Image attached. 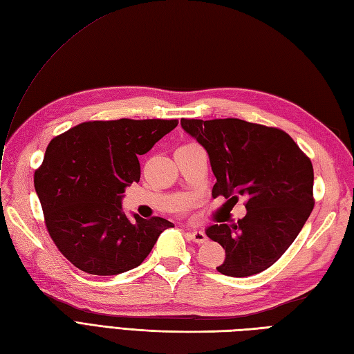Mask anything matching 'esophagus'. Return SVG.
Here are the masks:
<instances>
[{"label": "esophagus", "mask_w": 354, "mask_h": 354, "mask_svg": "<svg viewBox=\"0 0 354 354\" xmlns=\"http://www.w3.org/2000/svg\"><path fill=\"white\" fill-rule=\"evenodd\" d=\"M189 236H191V239L194 240L195 243H204L207 240L205 232L201 231V230H191V231H189Z\"/></svg>", "instance_id": "1"}]
</instances>
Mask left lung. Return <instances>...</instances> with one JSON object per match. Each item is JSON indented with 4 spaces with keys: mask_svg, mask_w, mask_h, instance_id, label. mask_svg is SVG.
I'll use <instances>...</instances> for the list:
<instances>
[{
    "mask_svg": "<svg viewBox=\"0 0 354 354\" xmlns=\"http://www.w3.org/2000/svg\"><path fill=\"white\" fill-rule=\"evenodd\" d=\"M183 131L209 154L212 195L246 198L236 225L214 223L205 234L225 249L218 272L246 278L269 269L295 242L314 209V169L292 138L239 118L186 120Z\"/></svg>",
    "mask_w": 354,
    "mask_h": 354,
    "instance_id": "obj_1",
    "label": "left lung"
}]
</instances>
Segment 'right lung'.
I'll return each mask as SVG.
<instances>
[{
    "mask_svg": "<svg viewBox=\"0 0 354 354\" xmlns=\"http://www.w3.org/2000/svg\"><path fill=\"white\" fill-rule=\"evenodd\" d=\"M177 120H129L81 123L54 138L34 189L50 239L77 269L99 277L124 273L151 252L163 218L129 219L122 201L129 185L140 182L138 156L151 150Z\"/></svg>",
    "mask_w": 354,
    "mask_h": 354,
    "instance_id": "add662e5",
    "label": "right lung"
}]
</instances>
